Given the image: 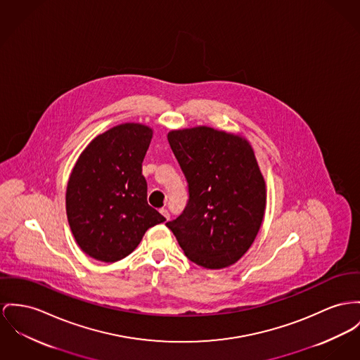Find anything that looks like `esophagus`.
Listing matches in <instances>:
<instances>
[{
  "label": "esophagus",
  "mask_w": 360,
  "mask_h": 360,
  "mask_svg": "<svg viewBox=\"0 0 360 360\" xmlns=\"http://www.w3.org/2000/svg\"><path fill=\"white\" fill-rule=\"evenodd\" d=\"M160 213H161L162 216L165 217V219H167V221H169V218H170V214H169V212L168 210H167V209H161V210H160Z\"/></svg>",
  "instance_id": "esophagus-1"
}]
</instances>
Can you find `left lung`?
<instances>
[{"mask_svg": "<svg viewBox=\"0 0 360 360\" xmlns=\"http://www.w3.org/2000/svg\"><path fill=\"white\" fill-rule=\"evenodd\" d=\"M168 141L190 199L167 226L193 264L214 270L236 264L252 245L266 210L252 146L239 134L206 125L173 129Z\"/></svg>", "mask_w": 360, "mask_h": 360, "instance_id": "left-lung-1", "label": "left lung"}]
</instances>
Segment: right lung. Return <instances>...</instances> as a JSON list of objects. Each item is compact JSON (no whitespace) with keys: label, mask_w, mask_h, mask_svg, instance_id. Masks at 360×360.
Masks as SVG:
<instances>
[{"label":"right lung","mask_w":360,"mask_h":360,"mask_svg":"<svg viewBox=\"0 0 360 360\" xmlns=\"http://www.w3.org/2000/svg\"><path fill=\"white\" fill-rule=\"evenodd\" d=\"M153 129L119 124L96 136L79 155L65 193L67 217L79 247L113 264L129 255L146 231L165 221L147 203L142 162Z\"/></svg>","instance_id":"1"}]
</instances>
